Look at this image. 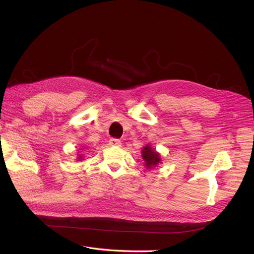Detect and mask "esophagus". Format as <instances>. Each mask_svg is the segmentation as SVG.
<instances>
[{"label":"esophagus","instance_id":"obj_1","mask_svg":"<svg viewBox=\"0 0 254 254\" xmlns=\"http://www.w3.org/2000/svg\"><path fill=\"white\" fill-rule=\"evenodd\" d=\"M109 143H110V145H112V146H121V145H122V141L119 140V139H111V140L109 141Z\"/></svg>","mask_w":254,"mask_h":254}]
</instances>
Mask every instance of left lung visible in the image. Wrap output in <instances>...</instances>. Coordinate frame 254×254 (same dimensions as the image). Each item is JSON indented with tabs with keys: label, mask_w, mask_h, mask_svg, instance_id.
Here are the masks:
<instances>
[{
	"label": "left lung",
	"mask_w": 254,
	"mask_h": 254,
	"mask_svg": "<svg viewBox=\"0 0 254 254\" xmlns=\"http://www.w3.org/2000/svg\"><path fill=\"white\" fill-rule=\"evenodd\" d=\"M142 157L145 162V166L147 168H152L161 163L160 155L151 148L150 145H146L142 150Z\"/></svg>",
	"instance_id": "left-lung-1"
}]
</instances>
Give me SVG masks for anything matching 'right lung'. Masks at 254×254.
<instances>
[{"label": "right lung", "mask_w": 254, "mask_h": 254, "mask_svg": "<svg viewBox=\"0 0 254 254\" xmlns=\"http://www.w3.org/2000/svg\"><path fill=\"white\" fill-rule=\"evenodd\" d=\"M81 158H82V157H81V156H79V158H78V159H81Z\"/></svg>", "instance_id": "obj_1"}]
</instances>
